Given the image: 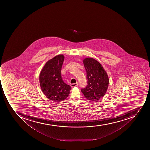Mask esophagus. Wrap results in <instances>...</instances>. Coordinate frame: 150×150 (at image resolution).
<instances>
[{
    "label": "esophagus",
    "mask_w": 150,
    "mask_h": 150,
    "mask_svg": "<svg viewBox=\"0 0 150 150\" xmlns=\"http://www.w3.org/2000/svg\"><path fill=\"white\" fill-rule=\"evenodd\" d=\"M78 85V83H73L71 84V87H76V86H77Z\"/></svg>",
    "instance_id": "esophagus-1"
}]
</instances>
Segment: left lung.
<instances>
[{
  "label": "left lung",
  "mask_w": 150,
  "mask_h": 150,
  "mask_svg": "<svg viewBox=\"0 0 150 150\" xmlns=\"http://www.w3.org/2000/svg\"><path fill=\"white\" fill-rule=\"evenodd\" d=\"M83 62L86 70L87 85L81 90L88 100L97 101L106 93L109 83L108 77L102 65L93 58H86Z\"/></svg>",
  "instance_id": "1"
}]
</instances>
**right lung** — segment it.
<instances>
[{"instance_id": "add662e5", "label": "right lung", "mask_w": 150, "mask_h": 150, "mask_svg": "<svg viewBox=\"0 0 150 150\" xmlns=\"http://www.w3.org/2000/svg\"><path fill=\"white\" fill-rule=\"evenodd\" d=\"M63 55L56 56L45 64L39 76L40 87L48 99L61 102L69 96L71 86L64 83L61 76L64 62Z\"/></svg>"}]
</instances>
